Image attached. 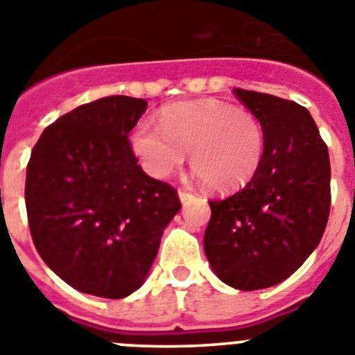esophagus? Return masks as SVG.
Wrapping results in <instances>:
<instances>
[{"label":"esophagus","instance_id":"34e87169","mask_svg":"<svg viewBox=\"0 0 355 355\" xmlns=\"http://www.w3.org/2000/svg\"><path fill=\"white\" fill-rule=\"evenodd\" d=\"M178 196H180V200L181 202H183V205H187L188 200H192L193 199V196L190 192H184V190H180V193H178Z\"/></svg>","mask_w":355,"mask_h":355}]
</instances>
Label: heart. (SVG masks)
<instances>
[{
  "label": "heart",
  "mask_w": 355,
  "mask_h": 355,
  "mask_svg": "<svg viewBox=\"0 0 355 355\" xmlns=\"http://www.w3.org/2000/svg\"><path fill=\"white\" fill-rule=\"evenodd\" d=\"M159 128L140 122L131 149L147 174L165 180L184 163L216 192L234 190L258 172L265 153L261 122L247 108L227 103H178L159 115Z\"/></svg>",
  "instance_id": "obj_1"
}]
</instances>
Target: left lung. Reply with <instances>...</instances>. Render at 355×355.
<instances>
[{
  "mask_svg": "<svg viewBox=\"0 0 355 355\" xmlns=\"http://www.w3.org/2000/svg\"><path fill=\"white\" fill-rule=\"evenodd\" d=\"M261 122L265 153L252 180L209 200L205 252L222 283L243 291L283 283L318 247L331 209L329 150L304 106L234 89Z\"/></svg>",
  "mask_w": 355,
  "mask_h": 355,
  "instance_id": "obj_1",
  "label": "left lung"
}]
</instances>
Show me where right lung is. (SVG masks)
<instances>
[{
	"label": "right lung",
	"instance_id": "right-lung-1",
	"mask_svg": "<svg viewBox=\"0 0 355 355\" xmlns=\"http://www.w3.org/2000/svg\"><path fill=\"white\" fill-rule=\"evenodd\" d=\"M146 108L128 96L81 105L31 150V238L44 263L81 293L122 299L139 290L181 208L174 188L149 178L131 153L128 135Z\"/></svg>",
	"mask_w": 355,
	"mask_h": 355
}]
</instances>
